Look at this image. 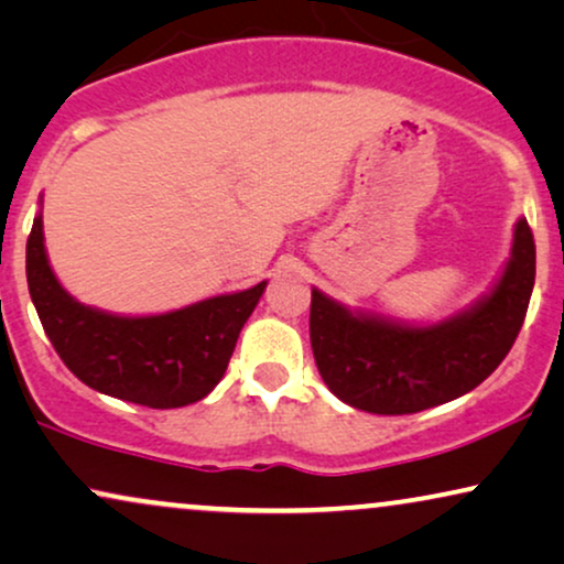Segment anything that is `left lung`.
<instances>
[{
  "label": "left lung",
  "instance_id": "1",
  "mask_svg": "<svg viewBox=\"0 0 564 564\" xmlns=\"http://www.w3.org/2000/svg\"><path fill=\"white\" fill-rule=\"evenodd\" d=\"M536 245L518 219L500 281L467 312L412 327L352 314L312 289L314 360L337 400L373 415H410L467 394L513 348L534 291Z\"/></svg>",
  "mask_w": 564,
  "mask_h": 564
}]
</instances>
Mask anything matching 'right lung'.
<instances>
[{
    "instance_id": "1",
    "label": "right lung",
    "mask_w": 564,
    "mask_h": 564,
    "mask_svg": "<svg viewBox=\"0 0 564 564\" xmlns=\"http://www.w3.org/2000/svg\"><path fill=\"white\" fill-rule=\"evenodd\" d=\"M25 273L37 317L66 369L97 392L154 410L185 408L219 384L237 337L265 291L262 281L152 317L93 310L56 281L41 216L28 237Z\"/></svg>"
}]
</instances>
